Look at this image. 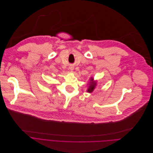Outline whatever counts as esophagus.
Here are the masks:
<instances>
[{
    "mask_svg": "<svg viewBox=\"0 0 153 153\" xmlns=\"http://www.w3.org/2000/svg\"><path fill=\"white\" fill-rule=\"evenodd\" d=\"M69 69H70V70H74V67H69Z\"/></svg>",
    "mask_w": 153,
    "mask_h": 153,
    "instance_id": "obj_1",
    "label": "esophagus"
}]
</instances>
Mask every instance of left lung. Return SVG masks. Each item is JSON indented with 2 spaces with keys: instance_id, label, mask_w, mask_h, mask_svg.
<instances>
[{
  "instance_id": "obj_1",
  "label": "left lung",
  "mask_w": 153,
  "mask_h": 153,
  "mask_svg": "<svg viewBox=\"0 0 153 153\" xmlns=\"http://www.w3.org/2000/svg\"><path fill=\"white\" fill-rule=\"evenodd\" d=\"M90 83L88 84V90H87V92L88 93H91L93 91V90H94L97 85V82H94L93 81V78H91L90 79Z\"/></svg>"
}]
</instances>
